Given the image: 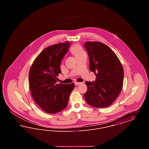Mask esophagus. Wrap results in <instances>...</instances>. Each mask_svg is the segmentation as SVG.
I'll use <instances>...</instances> for the list:
<instances>
[{"instance_id": "esophagus-1", "label": "esophagus", "mask_w": 149, "mask_h": 149, "mask_svg": "<svg viewBox=\"0 0 149 149\" xmlns=\"http://www.w3.org/2000/svg\"><path fill=\"white\" fill-rule=\"evenodd\" d=\"M74 84H75V85H80V84H81V83H79V82H77V81H75V82L74 83Z\"/></svg>"}]
</instances>
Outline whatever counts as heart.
Wrapping results in <instances>:
<instances>
[{"instance_id": "heart-1", "label": "heart", "mask_w": 149, "mask_h": 149, "mask_svg": "<svg viewBox=\"0 0 149 149\" xmlns=\"http://www.w3.org/2000/svg\"><path fill=\"white\" fill-rule=\"evenodd\" d=\"M71 53L75 56V57L80 56L84 52V50H83L82 47L79 45H74L71 49Z\"/></svg>"}]
</instances>
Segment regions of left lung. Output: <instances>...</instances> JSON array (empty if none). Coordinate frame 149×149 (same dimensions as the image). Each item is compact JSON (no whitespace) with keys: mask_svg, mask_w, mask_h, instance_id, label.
Here are the masks:
<instances>
[{"mask_svg":"<svg viewBox=\"0 0 149 149\" xmlns=\"http://www.w3.org/2000/svg\"><path fill=\"white\" fill-rule=\"evenodd\" d=\"M89 56V69L96 79L86 81L88 90L84 94L86 103L95 108L109 106L122 90L124 72L118 57L105 44L88 41L84 43Z\"/></svg>","mask_w":149,"mask_h":149,"instance_id":"8db88e82","label":"left lung"}]
</instances>
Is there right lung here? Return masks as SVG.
<instances>
[{
	"mask_svg": "<svg viewBox=\"0 0 149 149\" xmlns=\"http://www.w3.org/2000/svg\"><path fill=\"white\" fill-rule=\"evenodd\" d=\"M70 43L66 41L46 47L36 58L29 72V84L36 104L47 113H58L68 106L74 83L57 84L60 64Z\"/></svg>",
	"mask_w": 149,
	"mask_h": 149,
	"instance_id": "1",
	"label": "right lung"
}]
</instances>
